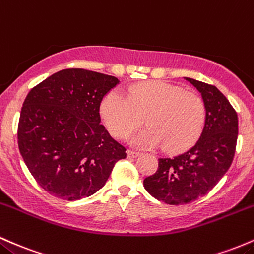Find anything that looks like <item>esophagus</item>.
Masks as SVG:
<instances>
[{
    "mask_svg": "<svg viewBox=\"0 0 254 254\" xmlns=\"http://www.w3.org/2000/svg\"><path fill=\"white\" fill-rule=\"evenodd\" d=\"M140 156V153L136 152V151H132V150H128L127 151V157L128 158H136Z\"/></svg>",
    "mask_w": 254,
    "mask_h": 254,
    "instance_id": "34e87169",
    "label": "esophagus"
}]
</instances>
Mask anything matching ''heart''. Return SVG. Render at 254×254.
<instances>
[{"label":"heart","mask_w":254,"mask_h":254,"mask_svg":"<svg viewBox=\"0 0 254 254\" xmlns=\"http://www.w3.org/2000/svg\"><path fill=\"white\" fill-rule=\"evenodd\" d=\"M101 114L110 133L127 138L144 122L145 129L133 136V145L140 149L163 146L180 152L192 146L201 134L205 122L203 99L190 91L164 81H147L127 91L105 96Z\"/></svg>","instance_id":"obj_1"}]
</instances>
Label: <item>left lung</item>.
<instances>
[{
    "label": "left lung",
    "instance_id": "obj_1",
    "mask_svg": "<svg viewBox=\"0 0 254 254\" xmlns=\"http://www.w3.org/2000/svg\"><path fill=\"white\" fill-rule=\"evenodd\" d=\"M203 98L205 122L196 142L181 155L159 158L158 169L144 180L153 198L170 205L189 204L209 193L234 158L238 115L216 86L185 78Z\"/></svg>",
    "mask_w": 254,
    "mask_h": 254
}]
</instances>
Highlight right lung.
<instances>
[{"label": "right lung", "instance_id": "right-lung-1", "mask_svg": "<svg viewBox=\"0 0 254 254\" xmlns=\"http://www.w3.org/2000/svg\"><path fill=\"white\" fill-rule=\"evenodd\" d=\"M120 82L92 70L62 69L28 92L18 126L19 150L43 190L78 200L101 190L126 149L101 125L103 97Z\"/></svg>", "mask_w": 254, "mask_h": 254}]
</instances>
